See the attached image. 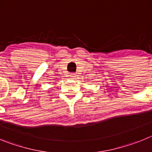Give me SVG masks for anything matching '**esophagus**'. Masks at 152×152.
<instances>
[{
	"instance_id": "34e87169",
	"label": "esophagus",
	"mask_w": 152,
	"mask_h": 152,
	"mask_svg": "<svg viewBox=\"0 0 152 152\" xmlns=\"http://www.w3.org/2000/svg\"><path fill=\"white\" fill-rule=\"evenodd\" d=\"M70 77H71V78L72 79H75V77H76V75H75V74H71Z\"/></svg>"
}]
</instances>
